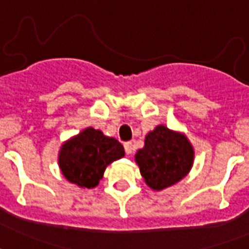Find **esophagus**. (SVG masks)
<instances>
[{
	"label": "esophagus",
	"instance_id": "1",
	"mask_svg": "<svg viewBox=\"0 0 249 249\" xmlns=\"http://www.w3.org/2000/svg\"><path fill=\"white\" fill-rule=\"evenodd\" d=\"M124 148H125V152H126V155H132L133 151H134L132 142H126V143L124 144Z\"/></svg>",
	"mask_w": 249,
	"mask_h": 249
}]
</instances>
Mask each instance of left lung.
<instances>
[{
	"mask_svg": "<svg viewBox=\"0 0 249 249\" xmlns=\"http://www.w3.org/2000/svg\"><path fill=\"white\" fill-rule=\"evenodd\" d=\"M141 174L148 187L160 191L187 176L194 164V147L187 137L158 125L136 154Z\"/></svg>",
	"mask_w": 249,
	"mask_h": 249,
	"instance_id": "obj_1",
	"label": "left lung"
}]
</instances>
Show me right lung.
I'll list each match as a JSON object with an SVG mask.
<instances>
[{
    "instance_id": "add662e5",
    "label": "right lung",
    "mask_w": 249,
    "mask_h": 249,
    "mask_svg": "<svg viewBox=\"0 0 249 249\" xmlns=\"http://www.w3.org/2000/svg\"><path fill=\"white\" fill-rule=\"evenodd\" d=\"M125 155L123 144L101 130L86 128L60 147L58 164L71 183L93 189L103 178L107 165Z\"/></svg>"
}]
</instances>
